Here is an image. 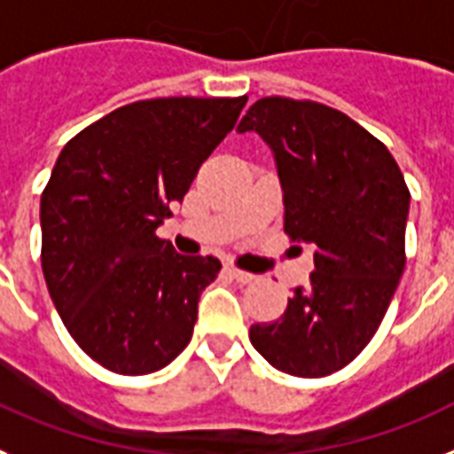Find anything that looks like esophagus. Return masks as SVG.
<instances>
[{
  "label": "esophagus",
  "instance_id": "34e87169",
  "mask_svg": "<svg viewBox=\"0 0 454 454\" xmlns=\"http://www.w3.org/2000/svg\"><path fill=\"white\" fill-rule=\"evenodd\" d=\"M227 271H230L231 278L236 280V283H241V286H250V283H254L257 280V276L250 271H241V269L236 267H227Z\"/></svg>",
  "mask_w": 454,
  "mask_h": 454
}]
</instances>
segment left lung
<instances>
[{"instance_id": "8db88e82", "label": "left lung", "mask_w": 454, "mask_h": 454, "mask_svg": "<svg viewBox=\"0 0 454 454\" xmlns=\"http://www.w3.org/2000/svg\"><path fill=\"white\" fill-rule=\"evenodd\" d=\"M236 132L271 148L283 227L316 264L280 320L250 327V343L283 373L329 376L373 339L402 278L411 206L402 168L364 127L316 101L264 97Z\"/></svg>"}]
</instances>
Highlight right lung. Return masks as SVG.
<instances>
[{"instance_id": "1", "label": "right lung", "mask_w": 454, "mask_h": 454, "mask_svg": "<svg viewBox=\"0 0 454 454\" xmlns=\"http://www.w3.org/2000/svg\"><path fill=\"white\" fill-rule=\"evenodd\" d=\"M246 101H134L59 153L41 194V267L69 334L108 371H160L192 339L200 294L223 264L176 253L155 230Z\"/></svg>"}]
</instances>
